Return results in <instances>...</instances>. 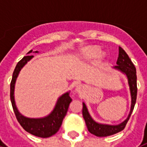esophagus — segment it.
Returning <instances> with one entry per match:
<instances>
[{"label":"esophagus","instance_id":"esophagus-1","mask_svg":"<svg viewBox=\"0 0 147 147\" xmlns=\"http://www.w3.org/2000/svg\"><path fill=\"white\" fill-rule=\"evenodd\" d=\"M83 89L84 86L82 85H78V86H77V87H76V90H77L78 93H79V94H81L83 91Z\"/></svg>","mask_w":147,"mask_h":147}]
</instances>
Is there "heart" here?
<instances>
[{
    "mask_svg": "<svg viewBox=\"0 0 147 147\" xmlns=\"http://www.w3.org/2000/svg\"><path fill=\"white\" fill-rule=\"evenodd\" d=\"M99 49L96 47H86L82 49L80 53V57L82 59L90 60L92 59L98 54Z\"/></svg>",
    "mask_w": 147,
    "mask_h": 147,
    "instance_id": "heart-1",
    "label": "heart"
}]
</instances>
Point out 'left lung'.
<instances>
[{"mask_svg":"<svg viewBox=\"0 0 147 147\" xmlns=\"http://www.w3.org/2000/svg\"><path fill=\"white\" fill-rule=\"evenodd\" d=\"M114 69H118L120 71L125 74L128 78V83H129L130 95H131V106H130V111L128 117L123 122L119 125L112 126V125H106V124H100L98 123L94 119L91 118V116L88 112L85 103H82L83 108H82V115L85 119V122L86 124L87 129L90 131V133L94 134L98 137H106L113 135L114 134H117L126 127L127 122L129 121L130 115L133 112L134 105L136 103L137 99V75H136V68L134 66L133 62L131 61L127 53L125 50L121 47H119V53H118V61H117V65L114 66Z\"/></svg>","mask_w":147,"mask_h":147,"instance_id":"obj_1","label":"left lung"}]
</instances>
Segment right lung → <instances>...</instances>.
Masks as SVG:
<instances>
[{"instance_id":"add662e5","label":"right lung","mask_w":147,"mask_h":147,"mask_svg":"<svg viewBox=\"0 0 147 147\" xmlns=\"http://www.w3.org/2000/svg\"><path fill=\"white\" fill-rule=\"evenodd\" d=\"M33 50H30L28 52V54L32 53ZM37 53V51H35ZM33 55H28L24 57L16 65L13 74V78L10 83V99L11 103L13 106L14 114L16 115V118L18 119V122L20 123L23 129L26 130L29 134L37 136L40 138H49L58 131L60 129L61 123L65 118V114L67 113L68 108L69 106V103L71 102L72 99L69 97V93L67 92L63 95H61L58 98L54 109L51 112V114L48 116L42 118H29L23 116L19 113L17 109V106L14 101V87L15 82L18 78L19 72L22 67L27 63L32 57Z\"/></svg>"}]
</instances>
